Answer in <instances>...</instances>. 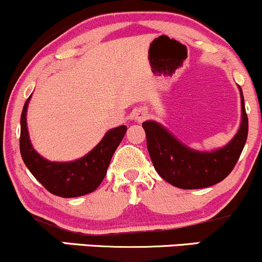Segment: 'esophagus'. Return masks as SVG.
<instances>
[{"mask_svg": "<svg viewBox=\"0 0 262 262\" xmlns=\"http://www.w3.org/2000/svg\"><path fill=\"white\" fill-rule=\"evenodd\" d=\"M146 117H148V112H146L145 110H143V108H141V110H138L137 112H135V114H134V118H135V121L137 122H143L144 119L146 118Z\"/></svg>", "mask_w": 262, "mask_h": 262, "instance_id": "1", "label": "esophagus"}]
</instances>
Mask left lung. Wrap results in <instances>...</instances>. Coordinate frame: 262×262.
I'll list each match as a JSON object with an SVG mask.
<instances>
[{
  "label": "left lung",
  "mask_w": 262,
  "mask_h": 262,
  "mask_svg": "<svg viewBox=\"0 0 262 262\" xmlns=\"http://www.w3.org/2000/svg\"><path fill=\"white\" fill-rule=\"evenodd\" d=\"M242 121L236 134L227 145L212 151H200L185 145L164 125L155 121H145L148 151L156 172L165 181L183 189L209 187L231 172L239 160L248 138V116L245 112L242 89Z\"/></svg>",
  "instance_id": "8db88e82"
}]
</instances>
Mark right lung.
<instances>
[{
	"label": "right lung",
	"mask_w": 262,
	"mask_h": 262,
	"mask_svg": "<svg viewBox=\"0 0 262 262\" xmlns=\"http://www.w3.org/2000/svg\"><path fill=\"white\" fill-rule=\"evenodd\" d=\"M32 95L26 101L20 116L19 149L26 166L32 175L55 196L71 198L91 193L107 173L111 159L121 144L127 127L110 129L102 140L85 156L74 161H49L33 148L27 127V110Z\"/></svg>",
	"instance_id": "right-lung-1"
}]
</instances>
